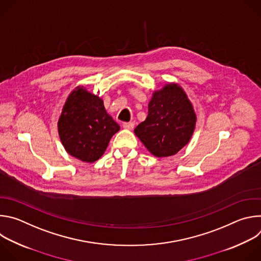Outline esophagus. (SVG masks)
I'll return each instance as SVG.
<instances>
[{
  "label": "esophagus",
  "instance_id": "esophagus-1",
  "mask_svg": "<svg viewBox=\"0 0 261 261\" xmlns=\"http://www.w3.org/2000/svg\"><path fill=\"white\" fill-rule=\"evenodd\" d=\"M134 122H127V123H123V128L128 129V130H132L134 128Z\"/></svg>",
  "mask_w": 261,
  "mask_h": 261
}]
</instances>
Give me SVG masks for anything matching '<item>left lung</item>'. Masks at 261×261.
I'll list each match as a JSON object with an SVG mask.
<instances>
[{
  "mask_svg": "<svg viewBox=\"0 0 261 261\" xmlns=\"http://www.w3.org/2000/svg\"><path fill=\"white\" fill-rule=\"evenodd\" d=\"M195 123L187 95L179 86L169 84L154 93L145 121L134 132L154 156L169 157L189 142Z\"/></svg>",
  "mask_w": 261,
  "mask_h": 261,
  "instance_id": "8db88e82",
  "label": "left lung"
}]
</instances>
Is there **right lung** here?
<instances>
[{"instance_id":"1","label":"right lung","mask_w":261,"mask_h":261,"mask_svg":"<svg viewBox=\"0 0 261 261\" xmlns=\"http://www.w3.org/2000/svg\"><path fill=\"white\" fill-rule=\"evenodd\" d=\"M58 129L68 154L84 162H95L104 154L120 126L106 113L98 96L79 87L63 107Z\"/></svg>"}]
</instances>
